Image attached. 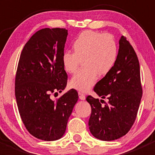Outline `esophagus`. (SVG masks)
<instances>
[{
    "instance_id": "34e87169",
    "label": "esophagus",
    "mask_w": 155,
    "mask_h": 155,
    "mask_svg": "<svg viewBox=\"0 0 155 155\" xmlns=\"http://www.w3.org/2000/svg\"><path fill=\"white\" fill-rule=\"evenodd\" d=\"M79 99L82 100V101H84L85 99V95L83 93H82V92H79Z\"/></svg>"
}]
</instances>
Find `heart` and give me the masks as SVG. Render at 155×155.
<instances>
[{
    "mask_svg": "<svg viewBox=\"0 0 155 155\" xmlns=\"http://www.w3.org/2000/svg\"><path fill=\"white\" fill-rule=\"evenodd\" d=\"M74 52L65 51L62 54V64L66 72L76 73L83 60L85 68L70 80L72 87L85 92L90 90L98 79L113 69L118 55V45L111 35L85 31L79 34L73 43Z\"/></svg>",
    "mask_w": 155,
    "mask_h": 155,
    "instance_id": "b5f03b06",
    "label": "heart"
}]
</instances>
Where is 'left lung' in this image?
Listing matches in <instances>:
<instances>
[{"mask_svg":"<svg viewBox=\"0 0 155 155\" xmlns=\"http://www.w3.org/2000/svg\"><path fill=\"white\" fill-rule=\"evenodd\" d=\"M94 91L103 99L107 98L108 103L103 105L99 99L87 97L91 107V133L104 141L121 138L134 124L143 95L138 58L124 36L119 40L115 67L95 85Z\"/></svg>","mask_w":155,"mask_h":155,"instance_id":"8db88e82","label":"left lung"}]
</instances>
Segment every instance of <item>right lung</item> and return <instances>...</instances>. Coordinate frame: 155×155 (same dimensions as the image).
Listing matches in <instances>:
<instances>
[{
  "label": "right lung",
  "instance_id": "obj_1",
  "mask_svg": "<svg viewBox=\"0 0 155 155\" xmlns=\"http://www.w3.org/2000/svg\"><path fill=\"white\" fill-rule=\"evenodd\" d=\"M65 28L37 31L23 48L15 79V94L20 117L28 131L45 141L60 139L77 102L78 92L71 89L61 97L68 82L62 54L68 37Z\"/></svg>",
  "mask_w": 155,
  "mask_h": 155
}]
</instances>
